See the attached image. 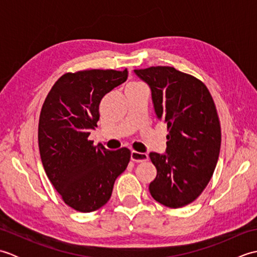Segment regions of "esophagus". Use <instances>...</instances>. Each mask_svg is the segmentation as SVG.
I'll return each instance as SVG.
<instances>
[{
    "label": "esophagus",
    "mask_w": 257,
    "mask_h": 257,
    "mask_svg": "<svg viewBox=\"0 0 257 257\" xmlns=\"http://www.w3.org/2000/svg\"><path fill=\"white\" fill-rule=\"evenodd\" d=\"M149 159V157L147 154H141V152L133 151L132 152V160L135 162H144Z\"/></svg>",
    "instance_id": "34e87169"
}]
</instances>
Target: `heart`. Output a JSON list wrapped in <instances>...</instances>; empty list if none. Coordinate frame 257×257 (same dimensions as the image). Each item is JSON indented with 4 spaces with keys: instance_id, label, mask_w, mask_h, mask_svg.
<instances>
[{
    "instance_id": "1",
    "label": "heart",
    "mask_w": 257,
    "mask_h": 257,
    "mask_svg": "<svg viewBox=\"0 0 257 257\" xmlns=\"http://www.w3.org/2000/svg\"><path fill=\"white\" fill-rule=\"evenodd\" d=\"M138 86H144V85L140 84V83H132L128 87H138Z\"/></svg>"
}]
</instances>
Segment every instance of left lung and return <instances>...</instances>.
<instances>
[{
	"label": "left lung",
	"instance_id": "left-lung-1",
	"mask_svg": "<svg viewBox=\"0 0 257 257\" xmlns=\"http://www.w3.org/2000/svg\"><path fill=\"white\" fill-rule=\"evenodd\" d=\"M135 73L149 85L157 117L168 125L166 154L149 155L157 168L150 193L168 207L188 205L203 192L219 159L221 125L214 101L200 79L174 67Z\"/></svg>",
	"mask_w": 257,
	"mask_h": 257
}]
</instances>
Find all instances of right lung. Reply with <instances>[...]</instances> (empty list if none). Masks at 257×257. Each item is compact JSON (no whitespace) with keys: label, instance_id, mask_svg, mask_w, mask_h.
I'll use <instances>...</instances> for the list:
<instances>
[{"label":"right lung","instance_id":"add662e5","mask_svg":"<svg viewBox=\"0 0 257 257\" xmlns=\"http://www.w3.org/2000/svg\"><path fill=\"white\" fill-rule=\"evenodd\" d=\"M127 77V68L66 73L43 103L38 121L43 167L63 201L76 211L88 213L105 205L130 161L129 149L110 151L88 139L99 120L102 97Z\"/></svg>","mask_w":257,"mask_h":257}]
</instances>
